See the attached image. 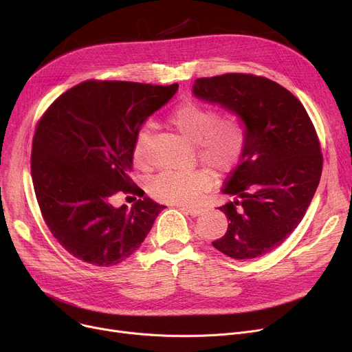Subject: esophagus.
<instances>
[{
    "instance_id": "esophagus-1",
    "label": "esophagus",
    "mask_w": 352,
    "mask_h": 352,
    "mask_svg": "<svg viewBox=\"0 0 352 352\" xmlns=\"http://www.w3.org/2000/svg\"><path fill=\"white\" fill-rule=\"evenodd\" d=\"M184 214H188L191 217H198L201 212H202V208L199 207H181L179 208Z\"/></svg>"
}]
</instances>
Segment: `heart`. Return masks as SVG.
Instances as JSON below:
<instances>
[{"instance_id": "obj_1", "label": "heart", "mask_w": 352, "mask_h": 352, "mask_svg": "<svg viewBox=\"0 0 352 352\" xmlns=\"http://www.w3.org/2000/svg\"><path fill=\"white\" fill-rule=\"evenodd\" d=\"M168 122L181 138L197 145L201 162L217 174L231 171L243 153L245 133L241 121L235 117L218 118L217 111L208 105L184 102L170 114ZM148 141L150 131L146 128L140 129L133 153L135 162L141 166L148 162ZM211 182V174L198 168L187 174H162L151 182L150 191L160 201L190 206L201 192L210 188Z\"/></svg>"}]
</instances>
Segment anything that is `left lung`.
<instances>
[{
  "instance_id": "1",
  "label": "left lung",
  "mask_w": 352,
  "mask_h": 352,
  "mask_svg": "<svg viewBox=\"0 0 352 352\" xmlns=\"http://www.w3.org/2000/svg\"><path fill=\"white\" fill-rule=\"evenodd\" d=\"M194 96L231 111L244 124L241 161L219 207L228 221L214 248L235 260L261 256L298 227L322 171L320 141L304 105L288 89L252 74L198 78Z\"/></svg>"
}]
</instances>
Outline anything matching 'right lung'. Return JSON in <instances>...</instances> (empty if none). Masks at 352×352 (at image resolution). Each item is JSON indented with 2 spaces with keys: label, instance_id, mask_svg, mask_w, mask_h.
<instances>
[{
  "label": "right lung",
  "instance_id": "right-lung-1",
  "mask_svg": "<svg viewBox=\"0 0 352 352\" xmlns=\"http://www.w3.org/2000/svg\"><path fill=\"white\" fill-rule=\"evenodd\" d=\"M178 84L84 81L55 100L36 124L31 175L55 239L78 260L111 267L134 254L165 208L144 197L128 210L111 199L141 192L129 171L141 125ZM142 197V195H141Z\"/></svg>",
  "mask_w": 352,
  "mask_h": 352
}]
</instances>
